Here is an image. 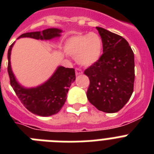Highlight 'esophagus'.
I'll use <instances>...</instances> for the list:
<instances>
[{"label":"esophagus","mask_w":154,"mask_h":154,"mask_svg":"<svg viewBox=\"0 0 154 154\" xmlns=\"http://www.w3.org/2000/svg\"><path fill=\"white\" fill-rule=\"evenodd\" d=\"M75 72H76V75H77V76H79V75L83 73L82 69H75Z\"/></svg>","instance_id":"34e87169"}]
</instances>
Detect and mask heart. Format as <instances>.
I'll use <instances>...</instances> for the list:
<instances>
[{
    "label": "heart",
    "mask_w": 154,
    "mask_h": 154,
    "mask_svg": "<svg viewBox=\"0 0 154 154\" xmlns=\"http://www.w3.org/2000/svg\"><path fill=\"white\" fill-rule=\"evenodd\" d=\"M64 50L68 55L76 57L79 65L89 67L101 58L103 51V40L98 33H79L69 37L65 42Z\"/></svg>",
    "instance_id": "b5f03b06"
}]
</instances>
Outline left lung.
I'll use <instances>...</instances> for the list:
<instances>
[{
  "label": "left lung",
  "instance_id": "8db88e82",
  "mask_svg": "<svg viewBox=\"0 0 154 154\" xmlns=\"http://www.w3.org/2000/svg\"><path fill=\"white\" fill-rule=\"evenodd\" d=\"M96 28L103 40V54L85 70L90 82L87 98L98 110L112 113L122 109L134 92V54L125 38Z\"/></svg>",
  "mask_w": 154,
  "mask_h": 154
}]
</instances>
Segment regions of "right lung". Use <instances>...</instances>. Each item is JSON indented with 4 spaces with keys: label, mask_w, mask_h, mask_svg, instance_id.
I'll return each instance as SVG.
<instances>
[{
    "label": "right lung",
    "mask_w": 154,
    "mask_h": 154,
    "mask_svg": "<svg viewBox=\"0 0 154 154\" xmlns=\"http://www.w3.org/2000/svg\"><path fill=\"white\" fill-rule=\"evenodd\" d=\"M62 30L51 28L43 31L26 32L21 37L47 41L60 37ZM15 43V42H14ZM14 43L11 45L8 51V72L11 86L24 106L32 113L42 117H49L57 113L66 101L69 89L76 79L74 69L58 66L53 74L46 82L37 87L26 88L17 81L11 68V51Z\"/></svg>",
    "instance_id": "right-lung-1"
}]
</instances>
